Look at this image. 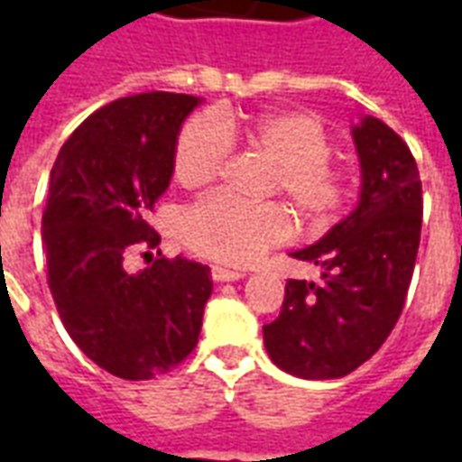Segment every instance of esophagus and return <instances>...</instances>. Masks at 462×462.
I'll return each mask as SVG.
<instances>
[{
    "label": "esophagus",
    "mask_w": 462,
    "mask_h": 462,
    "mask_svg": "<svg viewBox=\"0 0 462 462\" xmlns=\"http://www.w3.org/2000/svg\"><path fill=\"white\" fill-rule=\"evenodd\" d=\"M210 277L215 282H237L245 277V272H237V270H227V267H210Z\"/></svg>",
    "instance_id": "34e87169"
}]
</instances>
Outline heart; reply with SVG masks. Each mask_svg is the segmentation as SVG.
Masks as SVG:
<instances>
[{
    "label": "heart",
    "mask_w": 462,
    "mask_h": 462,
    "mask_svg": "<svg viewBox=\"0 0 462 462\" xmlns=\"http://www.w3.org/2000/svg\"><path fill=\"white\" fill-rule=\"evenodd\" d=\"M242 141L277 165L274 190L311 225L331 220L346 202V175L331 165V141L317 118L300 111H270L254 118L230 114L198 116L182 125L172 172L185 188L215 180L232 158V143ZM182 242L215 262L245 267L290 240L291 215L284 205H245L227 195H210L185 212Z\"/></svg>",
    "instance_id": "heart-1"
}]
</instances>
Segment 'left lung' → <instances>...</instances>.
<instances>
[{"mask_svg":"<svg viewBox=\"0 0 462 462\" xmlns=\"http://www.w3.org/2000/svg\"><path fill=\"white\" fill-rule=\"evenodd\" d=\"M351 135L361 162L358 205L317 245L291 252L321 267V282H287L280 317L262 329L272 361L311 381L346 376L388 339L420 242V175L403 138L374 116Z\"/></svg>","mask_w":462,"mask_h":462,"instance_id":"1","label":"left lung"}]
</instances>
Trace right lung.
Instances as JSON below:
<instances>
[{"label":"right lung","instance_id":"right-lung-1","mask_svg":"<svg viewBox=\"0 0 462 462\" xmlns=\"http://www.w3.org/2000/svg\"><path fill=\"white\" fill-rule=\"evenodd\" d=\"M198 104L165 91L118 98L71 133L49 178L42 240L59 317L96 366L125 381L190 356L212 294L210 267L162 257L145 220L171 185L178 133ZM141 249L152 264L128 273L125 257Z\"/></svg>","mask_w":462,"mask_h":462}]
</instances>
